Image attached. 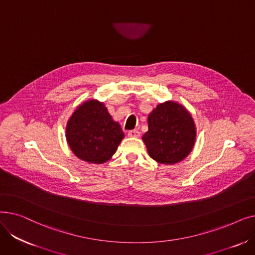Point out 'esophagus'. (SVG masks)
I'll return each mask as SVG.
<instances>
[{"label":"esophagus","instance_id":"34e87169","mask_svg":"<svg viewBox=\"0 0 255 255\" xmlns=\"http://www.w3.org/2000/svg\"><path fill=\"white\" fill-rule=\"evenodd\" d=\"M140 132L138 130H129L128 131V136L130 137H139Z\"/></svg>","mask_w":255,"mask_h":255}]
</instances>
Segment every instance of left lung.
I'll return each instance as SVG.
<instances>
[{
  "label": "left lung",
  "mask_w": 255,
  "mask_h": 255,
  "mask_svg": "<svg viewBox=\"0 0 255 255\" xmlns=\"http://www.w3.org/2000/svg\"><path fill=\"white\" fill-rule=\"evenodd\" d=\"M148 125L142 140L155 161L175 164L189 155L196 131L193 119L184 106L173 101L157 105L148 117Z\"/></svg>",
  "instance_id": "8db88e82"
}]
</instances>
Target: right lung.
<instances>
[{
    "label": "right lung",
    "instance_id": "add662e5",
    "mask_svg": "<svg viewBox=\"0 0 255 255\" xmlns=\"http://www.w3.org/2000/svg\"><path fill=\"white\" fill-rule=\"evenodd\" d=\"M66 136L75 156L89 163L101 164L116 153L124 132L102 102L89 100L70 117Z\"/></svg>",
    "mask_w": 255,
    "mask_h": 255
}]
</instances>
